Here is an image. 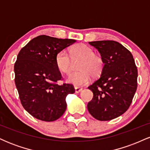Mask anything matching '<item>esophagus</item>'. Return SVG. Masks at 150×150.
<instances>
[{
	"label": "esophagus",
	"instance_id": "esophagus-1",
	"mask_svg": "<svg viewBox=\"0 0 150 150\" xmlns=\"http://www.w3.org/2000/svg\"><path fill=\"white\" fill-rule=\"evenodd\" d=\"M82 90V88H80V87H75V93H79V92H80Z\"/></svg>",
	"mask_w": 150,
	"mask_h": 150
}]
</instances>
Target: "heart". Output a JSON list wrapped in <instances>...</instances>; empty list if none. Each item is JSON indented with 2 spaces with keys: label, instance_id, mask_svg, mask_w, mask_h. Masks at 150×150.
Instances as JSON below:
<instances>
[{
  "label": "heart",
  "instance_id": "obj_1",
  "mask_svg": "<svg viewBox=\"0 0 150 150\" xmlns=\"http://www.w3.org/2000/svg\"><path fill=\"white\" fill-rule=\"evenodd\" d=\"M72 59H80L77 65V71L73 72L68 76L67 81L76 87L87 85L91 79L99 77L104 66L103 58L94 49L86 44H80L73 46L70 49V55L65 50H61L56 53L55 63L58 69L64 74L71 70Z\"/></svg>",
  "mask_w": 150,
  "mask_h": 150
}]
</instances>
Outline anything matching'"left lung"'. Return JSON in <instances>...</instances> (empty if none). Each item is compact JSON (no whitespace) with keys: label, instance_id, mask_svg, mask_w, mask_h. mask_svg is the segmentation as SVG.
Returning a JSON list of instances; mask_svg holds the SVG:
<instances>
[{"label":"left lung","instance_id":"obj_1","mask_svg":"<svg viewBox=\"0 0 150 150\" xmlns=\"http://www.w3.org/2000/svg\"><path fill=\"white\" fill-rule=\"evenodd\" d=\"M104 61L101 76L88 89L93 98L89 113L99 120H110L124 113L131 104L137 87V69L130 51L115 41L89 42Z\"/></svg>","mask_w":150,"mask_h":150}]
</instances>
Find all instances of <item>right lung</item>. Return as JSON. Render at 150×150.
I'll return each instance as SVG.
<instances>
[{"label":"right lung","mask_w":150,"mask_h":150,"mask_svg":"<svg viewBox=\"0 0 150 150\" xmlns=\"http://www.w3.org/2000/svg\"><path fill=\"white\" fill-rule=\"evenodd\" d=\"M75 42L74 39L40 35L19 52L14 65L15 83L22 106L34 118L53 121L64 113L65 98L75 89L71 84H57L63 77L55 58L58 51Z\"/></svg>","instance_id":"1"}]
</instances>
